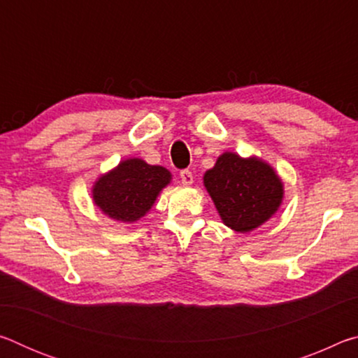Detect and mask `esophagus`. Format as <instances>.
I'll return each mask as SVG.
<instances>
[{"mask_svg": "<svg viewBox=\"0 0 358 358\" xmlns=\"http://www.w3.org/2000/svg\"><path fill=\"white\" fill-rule=\"evenodd\" d=\"M180 178H181V183H183L185 186H189V185H192V181H194V178H192V172L191 171H181L180 172Z\"/></svg>", "mask_w": 358, "mask_h": 358, "instance_id": "esophagus-1", "label": "esophagus"}]
</instances>
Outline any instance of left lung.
<instances>
[{"label":"left lung","instance_id":"1","mask_svg":"<svg viewBox=\"0 0 358 358\" xmlns=\"http://www.w3.org/2000/svg\"><path fill=\"white\" fill-rule=\"evenodd\" d=\"M203 185L213 199L222 222L235 232H251L268 221L280 208L282 183L266 162L243 159L235 153L217 157L205 172Z\"/></svg>","mask_w":358,"mask_h":358}]
</instances>
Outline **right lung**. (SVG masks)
<instances>
[{"label":"right lung","instance_id":"right-lung-1","mask_svg":"<svg viewBox=\"0 0 358 358\" xmlns=\"http://www.w3.org/2000/svg\"><path fill=\"white\" fill-rule=\"evenodd\" d=\"M171 178L164 167L150 166L137 157L126 159L96 181L93 201L112 220L134 222L153 207Z\"/></svg>","mask_w":358,"mask_h":358}]
</instances>
